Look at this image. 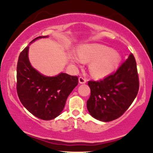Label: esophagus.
Here are the masks:
<instances>
[{
	"label": "esophagus",
	"instance_id": "34e87169",
	"mask_svg": "<svg viewBox=\"0 0 153 153\" xmlns=\"http://www.w3.org/2000/svg\"><path fill=\"white\" fill-rule=\"evenodd\" d=\"M78 81H79V83L80 84H84L86 82V79L85 78H83V77H80V78H78Z\"/></svg>",
	"mask_w": 153,
	"mask_h": 153
}]
</instances>
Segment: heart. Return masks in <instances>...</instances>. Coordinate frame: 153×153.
<instances>
[{
	"label": "heart",
	"mask_w": 153,
	"mask_h": 153,
	"mask_svg": "<svg viewBox=\"0 0 153 153\" xmlns=\"http://www.w3.org/2000/svg\"><path fill=\"white\" fill-rule=\"evenodd\" d=\"M69 59L73 64L80 65L91 62L89 69L96 78H102L112 73L121 61L120 55L109 47L101 45H86L80 47L78 54H71Z\"/></svg>",
	"instance_id": "heart-1"
}]
</instances>
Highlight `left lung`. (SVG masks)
Returning <instances> with one entry per match:
<instances>
[{
  "mask_svg": "<svg viewBox=\"0 0 153 153\" xmlns=\"http://www.w3.org/2000/svg\"><path fill=\"white\" fill-rule=\"evenodd\" d=\"M91 96L87 108L94 118L111 122L120 117L132 103L139 91L137 63L132 54L117 71L99 81H88Z\"/></svg>",
  "mask_w": 153,
  "mask_h": 153,
  "instance_id": "1",
  "label": "left lung"
}]
</instances>
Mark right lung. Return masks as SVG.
<instances>
[{
  "instance_id": "1",
  "label": "right lung",
  "mask_w": 153,
  "mask_h": 153,
  "mask_svg": "<svg viewBox=\"0 0 153 153\" xmlns=\"http://www.w3.org/2000/svg\"><path fill=\"white\" fill-rule=\"evenodd\" d=\"M48 36H38V39ZM29 46L20 53L17 63L16 90L21 102L33 115L43 120H51L62 113L66 100L78 83L77 76L61 73L45 76L35 70L29 62Z\"/></svg>"
}]
</instances>
